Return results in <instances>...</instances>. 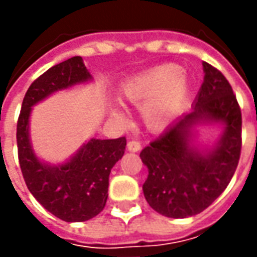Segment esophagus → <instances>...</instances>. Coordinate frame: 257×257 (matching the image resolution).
<instances>
[{
    "instance_id": "34e87169",
    "label": "esophagus",
    "mask_w": 257,
    "mask_h": 257,
    "mask_svg": "<svg viewBox=\"0 0 257 257\" xmlns=\"http://www.w3.org/2000/svg\"><path fill=\"white\" fill-rule=\"evenodd\" d=\"M126 149H128V151L136 153V151H140L142 146H140L139 142H135V140H132V142H128V145H126Z\"/></svg>"
}]
</instances>
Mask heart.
Segmentation results:
<instances>
[{"mask_svg": "<svg viewBox=\"0 0 257 257\" xmlns=\"http://www.w3.org/2000/svg\"><path fill=\"white\" fill-rule=\"evenodd\" d=\"M123 100L140 107L142 119L153 131L167 126L178 114L189 96V82L176 64H162L136 74L119 85ZM111 117L126 122V115L111 108Z\"/></svg>", "mask_w": 257, "mask_h": 257, "instance_id": "b5f03b06", "label": "heart"}]
</instances>
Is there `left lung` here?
Segmentation results:
<instances>
[{
    "label": "left lung",
    "instance_id": "obj_1",
    "mask_svg": "<svg viewBox=\"0 0 257 257\" xmlns=\"http://www.w3.org/2000/svg\"><path fill=\"white\" fill-rule=\"evenodd\" d=\"M204 82L191 107L140 153L149 169L147 202L160 215L184 219L206 209L230 183L241 154L242 118L226 77L202 62ZM198 126H219L209 148L196 145Z\"/></svg>",
    "mask_w": 257,
    "mask_h": 257
}]
</instances>
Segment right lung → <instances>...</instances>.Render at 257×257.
<instances>
[{
	"label": "right lung",
	"instance_id": "right-lung-1",
	"mask_svg": "<svg viewBox=\"0 0 257 257\" xmlns=\"http://www.w3.org/2000/svg\"><path fill=\"white\" fill-rule=\"evenodd\" d=\"M93 81L81 56L53 66L30 85L18 119V154L27 189L52 215L64 221H86L99 215L108 197V176L121 160L125 138L90 139L62 164L40 160L30 139L33 107L59 90Z\"/></svg>",
	"mask_w": 257,
	"mask_h": 257
}]
</instances>
